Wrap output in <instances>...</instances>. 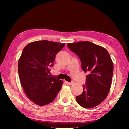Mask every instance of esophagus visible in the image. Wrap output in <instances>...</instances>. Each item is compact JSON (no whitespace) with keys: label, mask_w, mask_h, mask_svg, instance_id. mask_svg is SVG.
I'll use <instances>...</instances> for the list:
<instances>
[{"label":"esophagus","mask_w":129,"mask_h":129,"mask_svg":"<svg viewBox=\"0 0 129 129\" xmlns=\"http://www.w3.org/2000/svg\"><path fill=\"white\" fill-rule=\"evenodd\" d=\"M66 83L69 84V85H72V84H73L74 83L73 82H66Z\"/></svg>","instance_id":"obj_1"}]
</instances>
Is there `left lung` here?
<instances>
[{
  "label": "left lung",
  "mask_w": 129,
  "mask_h": 129,
  "mask_svg": "<svg viewBox=\"0 0 129 129\" xmlns=\"http://www.w3.org/2000/svg\"><path fill=\"white\" fill-rule=\"evenodd\" d=\"M68 47L80 58L86 76L83 91L76 97L77 103L86 109L100 105L110 90L113 64L109 52L104 47L84 41L68 43Z\"/></svg>",
  "instance_id": "obj_1"
}]
</instances>
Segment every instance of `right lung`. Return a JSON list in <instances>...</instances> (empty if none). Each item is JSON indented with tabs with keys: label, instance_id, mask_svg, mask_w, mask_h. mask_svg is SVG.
Listing matches in <instances>:
<instances>
[{
	"label": "right lung",
	"instance_id": "right-lung-1",
	"mask_svg": "<svg viewBox=\"0 0 129 129\" xmlns=\"http://www.w3.org/2000/svg\"><path fill=\"white\" fill-rule=\"evenodd\" d=\"M65 46L48 40L31 42L23 50L18 61L20 83L30 100L39 106L54 100L63 81L49 75L56 54Z\"/></svg>",
	"mask_w": 129,
	"mask_h": 129
}]
</instances>
